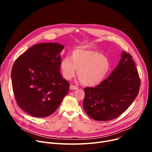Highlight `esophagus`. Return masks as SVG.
Returning a JSON list of instances; mask_svg holds the SVG:
<instances>
[{"label":"esophagus","mask_w":152,"mask_h":152,"mask_svg":"<svg viewBox=\"0 0 152 152\" xmlns=\"http://www.w3.org/2000/svg\"><path fill=\"white\" fill-rule=\"evenodd\" d=\"M69 89H70L71 90H76V89H77V87L71 84V85L69 86Z\"/></svg>","instance_id":"esophagus-1"}]
</instances>
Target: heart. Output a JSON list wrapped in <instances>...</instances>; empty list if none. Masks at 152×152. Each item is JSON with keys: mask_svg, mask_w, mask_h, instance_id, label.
Listing matches in <instances>:
<instances>
[{"mask_svg": "<svg viewBox=\"0 0 152 152\" xmlns=\"http://www.w3.org/2000/svg\"><path fill=\"white\" fill-rule=\"evenodd\" d=\"M60 69L63 76L69 80L76 75L81 83L89 86L101 83L111 69V64L106 56L96 50L79 49L71 52V57L66 56L60 62Z\"/></svg>", "mask_w": 152, "mask_h": 152, "instance_id": "heart-1", "label": "heart"}]
</instances>
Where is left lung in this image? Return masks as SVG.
Segmentation results:
<instances>
[{"mask_svg": "<svg viewBox=\"0 0 152 152\" xmlns=\"http://www.w3.org/2000/svg\"><path fill=\"white\" fill-rule=\"evenodd\" d=\"M132 57L125 51L110 75L95 87H86L83 107L96 121L118 118L128 108L139 94L140 80Z\"/></svg>", "mask_w": 152, "mask_h": 152, "instance_id": "8db88e82", "label": "left lung"}]
</instances>
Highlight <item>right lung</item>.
I'll list each match as a JSON object with an SVG mask.
<instances>
[{
	"label": "right lung",
	"instance_id": "1",
	"mask_svg": "<svg viewBox=\"0 0 152 152\" xmlns=\"http://www.w3.org/2000/svg\"><path fill=\"white\" fill-rule=\"evenodd\" d=\"M58 43H41L30 47L15 60L12 83L18 105L37 118L53 113L68 92L69 83L60 73Z\"/></svg>",
	"mask_w": 152,
	"mask_h": 152
}]
</instances>
